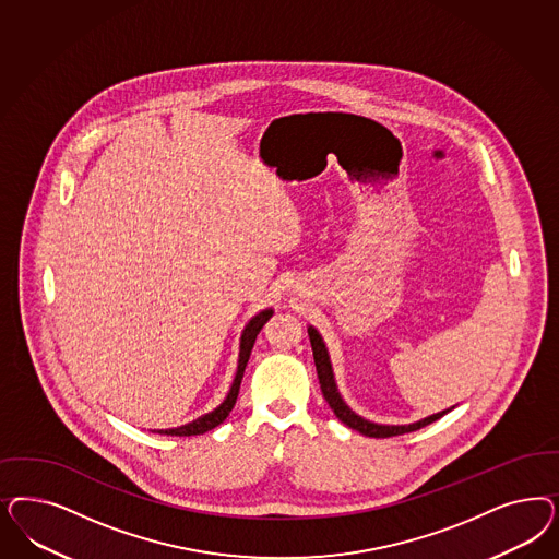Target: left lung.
I'll list each match as a JSON object with an SVG mask.
<instances>
[{
  "instance_id": "1",
  "label": "left lung",
  "mask_w": 559,
  "mask_h": 559,
  "mask_svg": "<svg viewBox=\"0 0 559 559\" xmlns=\"http://www.w3.org/2000/svg\"><path fill=\"white\" fill-rule=\"evenodd\" d=\"M308 337H310V345H312V356H314V366H317V374H319V382H321V391L323 396L329 403V407L333 409V414L337 415L342 419L345 426H349L352 430L364 433V436H370V438H391V436H401V433L415 432L428 424H432L436 419H440L442 415L449 414L451 409H444L440 414L428 415L419 421L414 424H405V426H382V424H374V421H368L358 414H354L347 403L343 401L340 391H337V384H335V377H333V368H331V360H329V352L324 347L323 337L319 335L317 329L308 326Z\"/></svg>"
}]
</instances>
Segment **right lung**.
Segmentation results:
<instances>
[{
  "label": "right lung",
  "instance_id": "obj_1",
  "mask_svg": "<svg viewBox=\"0 0 559 559\" xmlns=\"http://www.w3.org/2000/svg\"><path fill=\"white\" fill-rule=\"evenodd\" d=\"M271 314H273V308H265V310H261L259 314H254L251 321H249V324L245 326L242 337H240V354H238L236 377L235 380H233V386H230L228 395L224 399V403H219L214 412H210V414L201 415L198 419H193L191 424H185V426H180V428H170V430H158V433H166V436H198V433L214 430L216 426H219V424L230 415L233 407H235L238 391H240V382H242V377H245L247 361L251 358L254 340H257L259 331L263 329V324L270 321Z\"/></svg>",
  "mask_w": 559,
  "mask_h": 559
}]
</instances>
